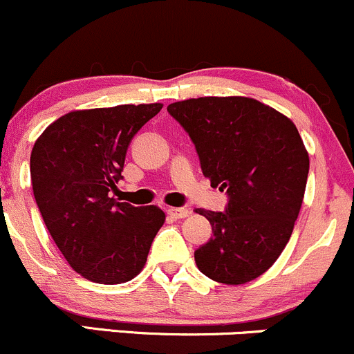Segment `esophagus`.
<instances>
[{"label":"esophagus","mask_w":354,"mask_h":354,"mask_svg":"<svg viewBox=\"0 0 354 354\" xmlns=\"http://www.w3.org/2000/svg\"><path fill=\"white\" fill-rule=\"evenodd\" d=\"M167 214H169V217H173V218H185V217H188L192 212H189L188 208H183V207H169L167 208Z\"/></svg>","instance_id":"1"}]
</instances>
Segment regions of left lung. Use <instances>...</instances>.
<instances>
[{"label":"left lung","instance_id":"obj_1","mask_svg":"<svg viewBox=\"0 0 354 354\" xmlns=\"http://www.w3.org/2000/svg\"><path fill=\"white\" fill-rule=\"evenodd\" d=\"M188 132L203 174L229 195L224 212L196 210L214 237L195 251L214 281L243 285L273 266L304 202L308 154L295 124L245 96H203L167 106Z\"/></svg>","mask_w":354,"mask_h":354}]
</instances>
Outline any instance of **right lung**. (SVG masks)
<instances>
[{"mask_svg":"<svg viewBox=\"0 0 354 354\" xmlns=\"http://www.w3.org/2000/svg\"><path fill=\"white\" fill-rule=\"evenodd\" d=\"M161 109L149 103L69 111L32 149L37 207L66 261L89 281L118 285L137 277L165 224L159 207L110 196L122 180L130 140Z\"/></svg>","mask_w":354,"mask_h":354,"instance_id":"add662e5","label":"right lung"}]
</instances>
